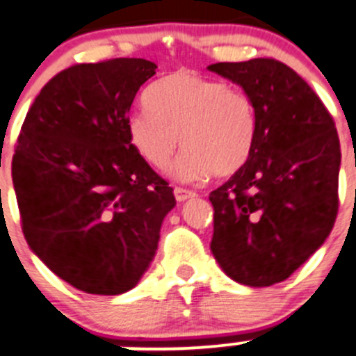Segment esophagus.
Listing matches in <instances>:
<instances>
[{
	"instance_id": "34e87169",
	"label": "esophagus",
	"mask_w": 356,
	"mask_h": 356,
	"mask_svg": "<svg viewBox=\"0 0 356 356\" xmlns=\"http://www.w3.org/2000/svg\"><path fill=\"white\" fill-rule=\"evenodd\" d=\"M175 197H176V201L181 202L188 197H195V192L188 191V188H184V187H175Z\"/></svg>"
}]
</instances>
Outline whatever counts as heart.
<instances>
[{
  "instance_id": "b5f03b06",
  "label": "heart",
  "mask_w": 356,
  "mask_h": 356,
  "mask_svg": "<svg viewBox=\"0 0 356 356\" xmlns=\"http://www.w3.org/2000/svg\"><path fill=\"white\" fill-rule=\"evenodd\" d=\"M147 111L129 118L127 134L136 154L164 171L176 148H185L175 165L180 180L229 176L248 159L257 117L246 92L192 71H175L150 87Z\"/></svg>"
}]
</instances>
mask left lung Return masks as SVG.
<instances>
[{"label":"left lung","mask_w":356,"mask_h":356,"mask_svg":"<svg viewBox=\"0 0 356 356\" xmlns=\"http://www.w3.org/2000/svg\"><path fill=\"white\" fill-rule=\"evenodd\" d=\"M209 71L243 87L257 129L245 164L209 194L211 252L248 286L285 282L327 239L339 209L336 124L313 89L276 59L216 63Z\"/></svg>","instance_id":"left-lung-1"}]
</instances>
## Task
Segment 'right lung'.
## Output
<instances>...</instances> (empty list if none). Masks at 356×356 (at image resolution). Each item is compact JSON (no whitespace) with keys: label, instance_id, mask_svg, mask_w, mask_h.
Returning <instances> with one entry per match:
<instances>
[{"label":"right lung","instance_id":"obj_1","mask_svg":"<svg viewBox=\"0 0 356 356\" xmlns=\"http://www.w3.org/2000/svg\"><path fill=\"white\" fill-rule=\"evenodd\" d=\"M155 70L120 57L60 71L40 90L17 140L12 178L24 238L86 293L134 289L176 204L127 134L131 104Z\"/></svg>","mask_w":356,"mask_h":356}]
</instances>
